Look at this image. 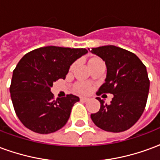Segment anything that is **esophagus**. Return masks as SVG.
I'll return each instance as SVG.
<instances>
[{"instance_id":"1","label":"esophagus","mask_w":160,"mask_h":160,"mask_svg":"<svg viewBox=\"0 0 160 160\" xmlns=\"http://www.w3.org/2000/svg\"><path fill=\"white\" fill-rule=\"evenodd\" d=\"M80 101L84 102H86L89 101V98H85V97H80Z\"/></svg>"}]
</instances>
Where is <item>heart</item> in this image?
<instances>
[{"instance_id": "obj_1", "label": "heart", "mask_w": 160, "mask_h": 160, "mask_svg": "<svg viewBox=\"0 0 160 160\" xmlns=\"http://www.w3.org/2000/svg\"><path fill=\"white\" fill-rule=\"evenodd\" d=\"M98 58H92L90 60L89 62H92L93 60H96ZM78 91L80 92V93H87V92L90 91V86L88 85H80L79 87H78Z\"/></svg>"}]
</instances>
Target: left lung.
Returning <instances> with one entry per match:
<instances>
[{
    "label": "left lung",
    "instance_id": "obj_1",
    "mask_svg": "<svg viewBox=\"0 0 160 160\" xmlns=\"http://www.w3.org/2000/svg\"><path fill=\"white\" fill-rule=\"evenodd\" d=\"M88 50L101 58L107 67L105 82L97 95H113L110 104L97 98L101 108L91 114L92 121L103 131H126L137 123L145 109L150 86L146 66L134 53L115 46Z\"/></svg>",
    "mask_w": 160,
    "mask_h": 160
}]
</instances>
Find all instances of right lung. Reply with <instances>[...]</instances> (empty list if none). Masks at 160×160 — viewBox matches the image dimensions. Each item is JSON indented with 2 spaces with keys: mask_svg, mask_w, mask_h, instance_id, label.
I'll use <instances>...</instances> for the list:
<instances>
[{
  "mask_svg": "<svg viewBox=\"0 0 160 160\" xmlns=\"http://www.w3.org/2000/svg\"><path fill=\"white\" fill-rule=\"evenodd\" d=\"M88 52L85 48L49 46L29 52L13 70L10 93L18 118L34 132L49 134L68 121L77 96L53 99V82L65 79L70 66Z\"/></svg>",
  "mask_w": 160,
  "mask_h": 160,
  "instance_id": "1",
  "label": "right lung"
}]
</instances>
